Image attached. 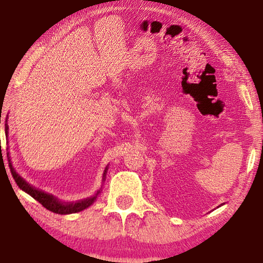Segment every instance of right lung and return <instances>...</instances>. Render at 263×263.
I'll use <instances>...</instances> for the list:
<instances>
[{"mask_svg": "<svg viewBox=\"0 0 263 263\" xmlns=\"http://www.w3.org/2000/svg\"><path fill=\"white\" fill-rule=\"evenodd\" d=\"M8 128H9L8 124H6V133H7V135H8ZM8 159H9V167H10L11 175H12V177H14V180L17 183V185H18L22 190L25 191L26 194H29L31 197H33L35 201H38L39 203H41L44 208H46L47 210H50L52 212L58 213V215H69V213H77V212L84 210V209L89 208L92 203L95 202V199L97 198V195L101 193V190H99L95 194V196L86 198V199H82V201L68 202V203L60 202L59 199L54 197L53 195H50V194L45 193V191L39 190L37 188H34V186L30 185L28 182H26L23 179V177H21L18 174H17L14 167H12L10 158H8ZM106 171H108V166H106L105 171H104L103 181L105 179Z\"/></svg>", "mask_w": 263, "mask_h": 263, "instance_id": "1", "label": "right lung"}]
</instances>
